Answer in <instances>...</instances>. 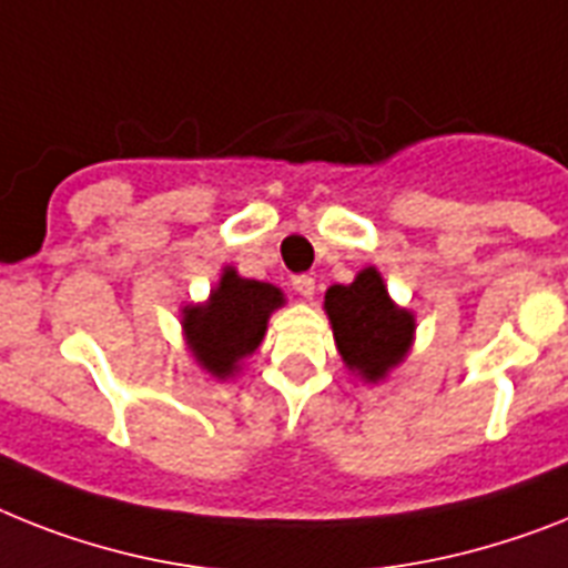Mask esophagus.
<instances>
[{
  "label": "esophagus",
  "instance_id": "1",
  "mask_svg": "<svg viewBox=\"0 0 568 568\" xmlns=\"http://www.w3.org/2000/svg\"><path fill=\"white\" fill-rule=\"evenodd\" d=\"M293 290L302 295V298H313V293H316V281H313L311 275H295Z\"/></svg>",
  "mask_w": 568,
  "mask_h": 568
}]
</instances>
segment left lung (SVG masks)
<instances>
[{
  "mask_svg": "<svg viewBox=\"0 0 568 568\" xmlns=\"http://www.w3.org/2000/svg\"><path fill=\"white\" fill-rule=\"evenodd\" d=\"M325 313L334 327L342 363L368 383L386 377L409 354L415 316L388 298L383 275L374 266L359 270L351 284L325 293Z\"/></svg>",
  "mask_w": 568,
  "mask_h": 568,
  "instance_id": "8db88e82",
  "label": "left lung"
}]
</instances>
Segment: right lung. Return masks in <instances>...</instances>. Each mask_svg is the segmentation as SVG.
I'll use <instances>...</instances> for the list:
<instances>
[{
	"label": "right lung",
	"instance_id": "right-lung-1",
	"mask_svg": "<svg viewBox=\"0 0 568 568\" xmlns=\"http://www.w3.org/2000/svg\"><path fill=\"white\" fill-rule=\"evenodd\" d=\"M284 304V293L266 281L241 278L232 266L223 270L205 304L182 307V331L194 359L211 377H232L261 345L270 313Z\"/></svg>",
	"mask_w": 568,
	"mask_h": 568
}]
</instances>
